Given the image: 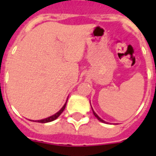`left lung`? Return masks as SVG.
<instances>
[{
  "instance_id": "obj_1",
  "label": "left lung",
  "mask_w": 156,
  "mask_h": 156,
  "mask_svg": "<svg viewBox=\"0 0 156 156\" xmlns=\"http://www.w3.org/2000/svg\"><path fill=\"white\" fill-rule=\"evenodd\" d=\"M91 108H92V107H91ZM92 111H93V113H94V115H95V117H96V118L98 119V120H99V121H101V122H104V123H105V121H104V120H102V119L100 118V116H98L97 114L95 113V112H94V110H93V108H92Z\"/></svg>"
}]
</instances>
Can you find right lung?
<instances>
[{
	"mask_svg": "<svg viewBox=\"0 0 156 156\" xmlns=\"http://www.w3.org/2000/svg\"><path fill=\"white\" fill-rule=\"evenodd\" d=\"M66 103H67V101H66ZM66 103L65 104H64V106L61 108V109L60 110L59 112H57L56 114H54V115H52V116H49V117H47V118L45 119H43V120H40V121H35L36 122H40V123H48V122H51V121H54V120H56L57 117H58L60 115H61V113H62V112L64 111V109H65V108H66Z\"/></svg>",
	"mask_w": 156,
	"mask_h": 156,
	"instance_id": "1",
	"label": "right lung"
}]
</instances>
